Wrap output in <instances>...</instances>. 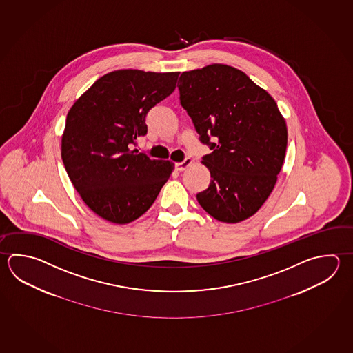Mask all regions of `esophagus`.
<instances>
[{
	"mask_svg": "<svg viewBox=\"0 0 353 353\" xmlns=\"http://www.w3.org/2000/svg\"><path fill=\"white\" fill-rule=\"evenodd\" d=\"M191 163H192L191 159H185V161H182V162H177V163L174 165V168H176L177 171H185L187 167L190 166Z\"/></svg>",
	"mask_w": 353,
	"mask_h": 353,
	"instance_id": "34e87169",
	"label": "esophagus"
}]
</instances>
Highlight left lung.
I'll return each mask as SVG.
<instances>
[{
  "label": "left lung",
  "instance_id": "8db88e82",
  "mask_svg": "<svg viewBox=\"0 0 353 353\" xmlns=\"http://www.w3.org/2000/svg\"><path fill=\"white\" fill-rule=\"evenodd\" d=\"M179 83L181 105L201 142L212 150L202 157L211 182L197 201L221 222L246 220L276 185L286 153V121L271 94L234 67L213 63L182 72Z\"/></svg>",
  "mask_w": 353,
  "mask_h": 353
}]
</instances>
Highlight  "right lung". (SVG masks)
Returning a JSON list of instances; mask_svg holds the SVG:
<instances>
[{
  "label": "right lung",
  "instance_id": "1",
  "mask_svg": "<svg viewBox=\"0 0 353 353\" xmlns=\"http://www.w3.org/2000/svg\"><path fill=\"white\" fill-rule=\"evenodd\" d=\"M180 72L119 70L105 74L67 113L61 156L87 206L125 225L152 206L173 171L171 161L132 150L147 133L146 114L176 88Z\"/></svg>",
  "mask_w": 353,
  "mask_h": 353
}]
</instances>
